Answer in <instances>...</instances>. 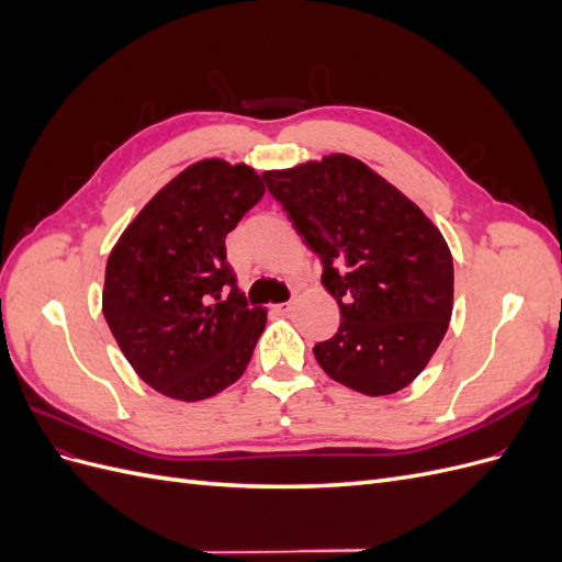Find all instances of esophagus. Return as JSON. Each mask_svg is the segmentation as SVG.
Returning a JSON list of instances; mask_svg holds the SVG:
<instances>
[{
  "label": "esophagus",
  "mask_w": 562,
  "mask_h": 562,
  "mask_svg": "<svg viewBox=\"0 0 562 562\" xmlns=\"http://www.w3.org/2000/svg\"><path fill=\"white\" fill-rule=\"evenodd\" d=\"M279 314H288V312H293V302H283V304H277L274 307Z\"/></svg>",
  "instance_id": "1"
}]
</instances>
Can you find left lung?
<instances>
[{
    "instance_id": "1",
    "label": "left lung",
    "mask_w": 562,
    "mask_h": 562,
    "mask_svg": "<svg viewBox=\"0 0 562 562\" xmlns=\"http://www.w3.org/2000/svg\"><path fill=\"white\" fill-rule=\"evenodd\" d=\"M323 265L337 333L314 347L335 382L396 394L427 368L452 316V255L419 206L349 155L262 173Z\"/></svg>"
}]
</instances>
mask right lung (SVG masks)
Instances as JSON below:
<instances>
[{"instance_id":"1","label":"right lung","mask_w":562,"mask_h":562,"mask_svg":"<svg viewBox=\"0 0 562 562\" xmlns=\"http://www.w3.org/2000/svg\"><path fill=\"white\" fill-rule=\"evenodd\" d=\"M265 194L246 164L203 159L151 196L105 267L103 314L126 361L159 394L203 401L244 375L267 310L248 307L225 239Z\"/></svg>"}]
</instances>
